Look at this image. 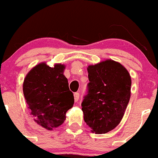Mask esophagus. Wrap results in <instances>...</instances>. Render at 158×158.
I'll return each instance as SVG.
<instances>
[{
  "instance_id": "1",
  "label": "esophagus",
  "mask_w": 158,
  "mask_h": 158,
  "mask_svg": "<svg viewBox=\"0 0 158 158\" xmlns=\"http://www.w3.org/2000/svg\"><path fill=\"white\" fill-rule=\"evenodd\" d=\"M79 98H80L79 92H75V93H74V98H75V102H77V101H78Z\"/></svg>"
}]
</instances>
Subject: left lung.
I'll return each instance as SVG.
<instances>
[{"mask_svg":"<svg viewBox=\"0 0 158 158\" xmlns=\"http://www.w3.org/2000/svg\"><path fill=\"white\" fill-rule=\"evenodd\" d=\"M83 118L96 134L112 130L123 118L131 95V77L120 63L106 60L89 66Z\"/></svg>","mask_w":158,"mask_h":158,"instance_id":"obj_1","label":"left lung"}]
</instances>
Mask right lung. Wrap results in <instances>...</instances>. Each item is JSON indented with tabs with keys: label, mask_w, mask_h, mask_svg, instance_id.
<instances>
[{
	"label": "right lung",
	"mask_w": 158,
	"mask_h": 158,
	"mask_svg": "<svg viewBox=\"0 0 158 158\" xmlns=\"http://www.w3.org/2000/svg\"><path fill=\"white\" fill-rule=\"evenodd\" d=\"M64 65L44 63L31 69L23 81L24 98L35 121L48 130L58 127L73 106V93L64 75Z\"/></svg>",
	"instance_id": "1"
}]
</instances>
